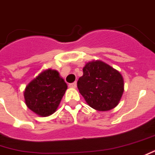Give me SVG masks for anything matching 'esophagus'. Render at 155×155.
Segmentation results:
<instances>
[{
    "label": "esophagus",
    "instance_id": "34e87169",
    "mask_svg": "<svg viewBox=\"0 0 155 155\" xmlns=\"http://www.w3.org/2000/svg\"><path fill=\"white\" fill-rule=\"evenodd\" d=\"M76 86H77L76 82H74V83H70V84H69V87H70V88H75Z\"/></svg>",
    "mask_w": 155,
    "mask_h": 155
}]
</instances>
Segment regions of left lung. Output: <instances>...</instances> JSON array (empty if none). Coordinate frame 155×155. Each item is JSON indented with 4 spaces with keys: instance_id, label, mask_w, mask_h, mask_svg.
I'll return each mask as SVG.
<instances>
[{
    "instance_id": "left-lung-1",
    "label": "left lung",
    "mask_w": 155,
    "mask_h": 155,
    "mask_svg": "<svg viewBox=\"0 0 155 155\" xmlns=\"http://www.w3.org/2000/svg\"><path fill=\"white\" fill-rule=\"evenodd\" d=\"M77 86L91 107L106 111L118 105L124 91V81L119 71L101 60H93L85 64Z\"/></svg>"
}]
</instances>
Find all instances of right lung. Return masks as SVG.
<instances>
[{
	"label": "right lung",
	"mask_w": 155,
	"mask_h": 155,
	"mask_svg": "<svg viewBox=\"0 0 155 155\" xmlns=\"http://www.w3.org/2000/svg\"><path fill=\"white\" fill-rule=\"evenodd\" d=\"M66 90L67 84L59 72L48 69L26 86L25 103L37 115L48 117L56 111Z\"/></svg>",
	"instance_id": "add662e5"
}]
</instances>
